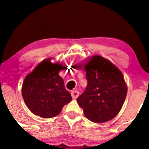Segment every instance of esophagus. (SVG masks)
Listing matches in <instances>:
<instances>
[{"label": "esophagus", "mask_w": 149, "mask_h": 149, "mask_svg": "<svg viewBox=\"0 0 149 149\" xmlns=\"http://www.w3.org/2000/svg\"><path fill=\"white\" fill-rule=\"evenodd\" d=\"M71 95H72L73 99H77L79 95V92L77 90L72 91V92H71Z\"/></svg>", "instance_id": "esophagus-1"}]
</instances>
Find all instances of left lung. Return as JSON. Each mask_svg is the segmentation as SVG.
Wrapping results in <instances>:
<instances>
[{
  "instance_id": "8db88e82",
  "label": "left lung",
  "mask_w": 149,
  "mask_h": 149,
  "mask_svg": "<svg viewBox=\"0 0 149 149\" xmlns=\"http://www.w3.org/2000/svg\"><path fill=\"white\" fill-rule=\"evenodd\" d=\"M87 86L77 99L91 121L102 123L113 119L121 111L127 93L121 71L111 61L98 55L84 62Z\"/></svg>"
}]
</instances>
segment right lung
Segmentation results:
<instances>
[{"label":"right lung","instance_id":"right-lung-1","mask_svg":"<svg viewBox=\"0 0 149 149\" xmlns=\"http://www.w3.org/2000/svg\"><path fill=\"white\" fill-rule=\"evenodd\" d=\"M45 59L26 75L22 87L26 105L34 115L45 119L54 117L61 113L64 105L72 100L59 75L62 63Z\"/></svg>","mask_w":149,"mask_h":149}]
</instances>
